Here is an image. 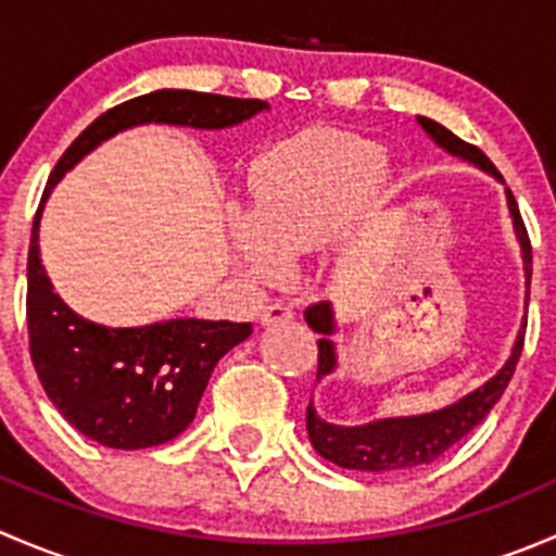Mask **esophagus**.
I'll list each match as a JSON object with an SVG mask.
<instances>
[{
  "mask_svg": "<svg viewBox=\"0 0 556 556\" xmlns=\"http://www.w3.org/2000/svg\"><path fill=\"white\" fill-rule=\"evenodd\" d=\"M295 317V309L285 301H271L268 306H263L261 312V323L263 325H271V323H290Z\"/></svg>",
  "mask_w": 556,
  "mask_h": 556,
  "instance_id": "34e87169",
  "label": "esophagus"
}]
</instances>
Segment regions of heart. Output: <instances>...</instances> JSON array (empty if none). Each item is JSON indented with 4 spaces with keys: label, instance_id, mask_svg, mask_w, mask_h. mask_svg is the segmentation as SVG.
<instances>
[{
    "label": "heart",
    "instance_id": "1",
    "mask_svg": "<svg viewBox=\"0 0 556 556\" xmlns=\"http://www.w3.org/2000/svg\"><path fill=\"white\" fill-rule=\"evenodd\" d=\"M384 166L382 150L341 131H309L252 164L250 217H231V242L261 282L282 274V255L317 250L350 220Z\"/></svg>",
    "mask_w": 556,
    "mask_h": 556
}]
</instances>
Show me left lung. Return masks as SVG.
Instances as JSON below:
<instances>
[{
    "instance_id": "left-lung-1",
    "label": "left lung",
    "mask_w": 556,
    "mask_h": 556,
    "mask_svg": "<svg viewBox=\"0 0 556 556\" xmlns=\"http://www.w3.org/2000/svg\"><path fill=\"white\" fill-rule=\"evenodd\" d=\"M419 126L441 144V148L450 150L452 155L470 161V164L481 166L484 172L495 174L497 179L501 172L495 169L490 159L481 153L476 144L463 142L459 137H454L450 128H444L441 123L430 121V117H417ZM508 193V210H511L514 228H517V237L521 244V257H525V271H527V285H530L532 274V247L530 237H527L525 220L519 215L517 199H514L511 190ZM530 299V295H527ZM306 323L312 330L323 333V339L317 341V379L325 377L336 368V355L333 344L328 341V336L333 333V312H330L328 301H317L309 309L304 312ZM525 325H521L517 344H514L511 357H508L506 366L495 374L484 387L473 390L470 395H465L463 401L452 403V406L441 408L433 414H419V417H397V419H377V422L361 425V428H341V425L323 422V419L314 414L312 403L306 406V430H309V441L317 450L319 457L330 459L339 468L350 470H368V473H397V470H414L417 465L433 463L435 457H441L446 450H452L463 435H468L481 419L490 414V408L501 401L503 390L511 382L514 371H517V363L521 357V346H525Z\"/></svg>"
}]
</instances>
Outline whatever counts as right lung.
I'll return each mask as SVG.
<instances>
[{
	"instance_id": "right-lung-1",
	"label": "right lung",
	"mask_w": 556,
	"mask_h": 556,
	"mask_svg": "<svg viewBox=\"0 0 556 556\" xmlns=\"http://www.w3.org/2000/svg\"><path fill=\"white\" fill-rule=\"evenodd\" d=\"M268 110L261 99L217 93H144L99 115L66 148L50 188L99 142L139 123L226 128ZM39 204L26 263V325L29 355L39 384L61 417L86 439L110 450H148L177 439L195 417L217 361L252 333L250 323L228 319H166L142 328H104L75 314L53 293L39 263Z\"/></svg>"
}]
</instances>
